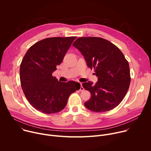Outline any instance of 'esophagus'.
I'll list each match as a JSON object with an SVG mask.
<instances>
[{"instance_id": "1", "label": "esophagus", "mask_w": 151, "mask_h": 151, "mask_svg": "<svg viewBox=\"0 0 151 151\" xmlns=\"http://www.w3.org/2000/svg\"><path fill=\"white\" fill-rule=\"evenodd\" d=\"M80 84H81V88H80V89H79V91H83L84 90V88H83V87H82V83H80Z\"/></svg>"}]
</instances>
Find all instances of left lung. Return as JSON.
<instances>
[{"label": "left lung", "mask_w": 151, "mask_h": 151, "mask_svg": "<svg viewBox=\"0 0 151 151\" xmlns=\"http://www.w3.org/2000/svg\"><path fill=\"white\" fill-rule=\"evenodd\" d=\"M83 56L87 66L94 69L98 81H88L82 87L91 93L84 104L89 110L104 112L114 109L125 96L130 83L128 62L120 50L101 37H82L73 44Z\"/></svg>", "instance_id": "left-lung-1"}]
</instances>
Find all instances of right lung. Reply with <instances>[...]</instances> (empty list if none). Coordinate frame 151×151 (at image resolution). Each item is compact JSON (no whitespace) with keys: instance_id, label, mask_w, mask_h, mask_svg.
<instances>
[{"instance_id":"obj_1","label":"right lung","mask_w":151,"mask_h":151,"mask_svg":"<svg viewBox=\"0 0 151 151\" xmlns=\"http://www.w3.org/2000/svg\"><path fill=\"white\" fill-rule=\"evenodd\" d=\"M76 37L42 39L27 51L19 68L21 85L30 104L47 114L62 111L69 96L80 89L75 81L61 82L52 73L57 70Z\"/></svg>"}]
</instances>
